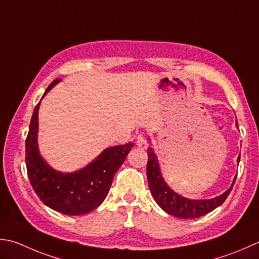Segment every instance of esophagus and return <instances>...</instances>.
Returning a JSON list of instances; mask_svg holds the SVG:
<instances>
[{"label":"esophagus","mask_w":259,"mask_h":259,"mask_svg":"<svg viewBox=\"0 0 259 259\" xmlns=\"http://www.w3.org/2000/svg\"><path fill=\"white\" fill-rule=\"evenodd\" d=\"M136 145L139 147L141 149H147V147H148V144H147V141L145 139V137L143 135H139L137 137V141H136Z\"/></svg>","instance_id":"1"}]
</instances>
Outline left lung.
I'll use <instances>...</instances> for the list:
<instances>
[{
	"label": "left lung",
	"mask_w": 259,
	"mask_h": 259,
	"mask_svg": "<svg viewBox=\"0 0 259 259\" xmlns=\"http://www.w3.org/2000/svg\"><path fill=\"white\" fill-rule=\"evenodd\" d=\"M236 125L238 128L237 121ZM239 160L240 155L237 159L238 164H239ZM147 179H148L150 193L154 196L157 204H158L166 213L174 215L176 218H181V219H194V218H200L202 215L207 214L211 211H213L215 207L220 206L226 201L227 196L229 195L236 181L235 177L229 189L224 192L222 194H220L219 196L213 197V199H187V197H184L181 194L176 193V192H174L168 185H167L163 175H161L158 158H157L155 151L151 147L148 148Z\"/></svg>",
	"instance_id": "8db88e82"
}]
</instances>
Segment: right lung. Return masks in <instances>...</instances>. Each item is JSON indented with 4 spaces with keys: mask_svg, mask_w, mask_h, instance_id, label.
I'll use <instances>...</instances> for the list:
<instances>
[{
    "mask_svg": "<svg viewBox=\"0 0 259 259\" xmlns=\"http://www.w3.org/2000/svg\"><path fill=\"white\" fill-rule=\"evenodd\" d=\"M59 82L60 78H56L46 90L41 100ZM40 102L33 110L25 140V164L30 184L39 199L50 209L66 215L89 213L102 204L109 193L114 174L123 164L134 144L105 148L90 164L72 173L56 170L39 151Z\"/></svg>",
    "mask_w": 259,
    "mask_h": 259,
    "instance_id": "right-lung-1",
    "label": "right lung"
}]
</instances>
